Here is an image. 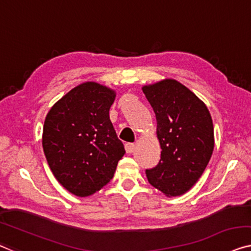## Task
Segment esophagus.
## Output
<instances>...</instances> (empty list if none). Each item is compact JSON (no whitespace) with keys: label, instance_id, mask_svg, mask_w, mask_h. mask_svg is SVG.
<instances>
[{"label":"esophagus","instance_id":"obj_1","mask_svg":"<svg viewBox=\"0 0 251 251\" xmlns=\"http://www.w3.org/2000/svg\"><path fill=\"white\" fill-rule=\"evenodd\" d=\"M134 149H135V145H134L133 143L125 144V150H126L127 153H132L134 151Z\"/></svg>","mask_w":251,"mask_h":251}]
</instances>
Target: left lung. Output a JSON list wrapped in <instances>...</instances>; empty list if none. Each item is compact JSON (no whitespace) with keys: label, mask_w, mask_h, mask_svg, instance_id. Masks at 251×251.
<instances>
[{"label":"left lung","mask_w":251,"mask_h":251,"mask_svg":"<svg viewBox=\"0 0 251 251\" xmlns=\"http://www.w3.org/2000/svg\"><path fill=\"white\" fill-rule=\"evenodd\" d=\"M156 118L161 159L147 169L148 180L167 196L185 194L203 175L214 149V128L207 107L178 81L143 87Z\"/></svg>","instance_id":"obj_1"}]
</instances>
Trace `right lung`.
<instances>
[{"mask_svg":"<svg viewBox=\"0 0 251 251\" xmlns=\"http://www.w3.org/2000/svg\"><path fill=\"white\" fill-rule=\"evenodd\" d=\"M115 97L113 90L85 82L59 99L45 119L47 162L59 184L76 196L106 186L125 154L109 118Z\"/></svg>","mask_w":251,"mask_h":251,"instance_id":"1","label":"right lung"}]
</instances>
